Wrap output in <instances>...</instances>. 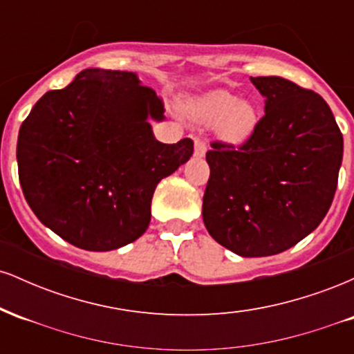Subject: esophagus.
<instances>
[{
  "instance_id": "1",
  "label": "esophagus",
  "mask_w": 354,
  "mask_h": 354,
  "mask_svg": "<svg viewBox=\"0 0 354 354\" xmlns=\"http://www.w3.org/2000/svg\"><path fill=\"white\" fill-rule=\"evenodd\" d=\"M206 153V141L203 140H196L194 141V156L196 158H203Z\"/></svg>"
}]
</instances>
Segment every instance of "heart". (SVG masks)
Segmentation results:
<instances>
[{"label":"heart","mask_w":354,"mask_h":354,"mask_svg":"<svg viewBox=\"0 0 354 354\" xmlns=\"http://www.w3.org/2000/svg\"><path fill=\"white\" fill-rule=\"evenodd\" d=\"M185 109L201 123L216 124L219 138L228 143L246 141L258 124V111L253 104L223 89L189 100Z\"/></svg>","instance_id":"b5f03b06"}]
</instances>
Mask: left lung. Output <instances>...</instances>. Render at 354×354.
Here are the masks:
<instances>
[{"label": "left lung", "instance_id": "obj_1", "mask_svg": "<svg viewBox=\"0 0 354 354\" xmlns=\"http://www.w3.org/2000/svg\"><path fill=\"white\" fill-rule=\"evenodd\" d=\"M251 83L265 116L239 148L211 143L203 196L208 233L243 258L283 253L318 228L343 161V135L318 93L279 76Z\"/></svg>", "mask_w": 354, "mask_h": 354}]
</instances>
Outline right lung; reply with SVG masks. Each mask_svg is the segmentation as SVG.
Instances as JSON below:
<instances>
[{"mask_svg": "<svg viewBox=\"0 0 354 354\" xmlns=\"http://www.w3.org/2000/svg\"><path fill=\"white\" fill-rule=\"evenodd\" d=\"M149 120H165L163 103L128 71L88 68L39 98L16 146L23 194L39 221L81 250L136 241L158 183L193 154L189 138L160 143Z\"/></svg>", "mask_w": 354, "mask_h": 354, "instance_id": "right-lung-1", "label": "right lung"}]
</instances>
